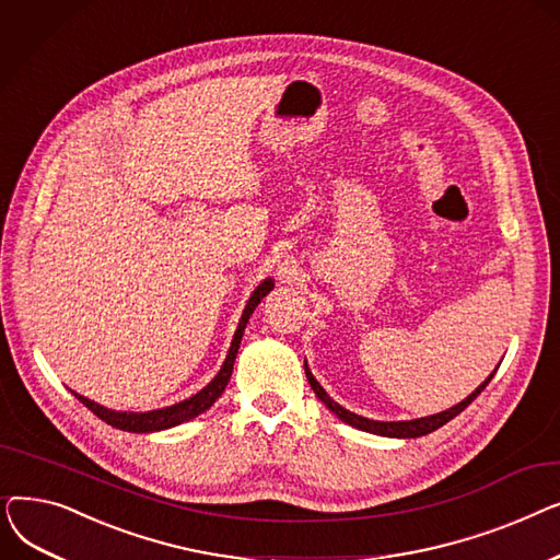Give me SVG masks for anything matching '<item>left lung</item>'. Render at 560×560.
<instances>
[{"instance_id": "1", "label": "left lung", "mask_w": 560, "mask_h": 560, "mask_svg": "<svg viewBox=\"0 0 560 560\" xmlns=\"http://www.w3.org/2000/svg\"><path fill=\"white\" fill-rule=\"evenodd\" d=\"M497 368H499V365H497ZM497 368H494V372H497ZM304 370H306V378H308V384H311L313 393L317 395V399H319L322 404H325L338 420H342L345 424L354 427V429H361V431H368V433H374V435H386V438H420V435H427V433L440 429L443 424H447L450 420H454L458 413H463V410L483 393V388L490 384V378L494 376V372H492L472 395H467V397H465L463 401H458L456 406H452V408H447V410H440V413H435V416H427V418H418V420L381 422V420H370V418L357 416V413H351V410L342 408L338 401H334V399L327 395L325 388L319 386V381L313 376V372L308 370V363H306V361H304Z\"/></svg>"}]
</instances>
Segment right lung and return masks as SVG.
Here are the masks:
<instances>
[{
	"mask_svg": "<svg viewBox=\"0 0 560 560\" xmlns=\"http://www.w3.org/2000/svg\"><path fill=\"white\" fill-rule=\"evenodd\" d=\"M275 288V279L268 277L262 279L256 290L252 292V298L247 300V306L241 315V322H238V329H235L233 334V340H231V347H229V354L220 368V372L211 378V384H206L199 393H195L192 397L179 401V404H172V406H165V408H156V410H144V413H133V410H113V408H106L93 399H88L83 395H77L74 397L85 406L91 408L93 413L104 420L106 424L115 427V429H122V431H133V433H154V431H163V429H172L176 424L182 422H188L197 416H201L203 410H209L215 399L224 393L229 378H231V372H233V363H235V354H238L241 349V340H243V334H245V327L247 322L252 317V313L256 311V306L260 304V300L268 295V292Z\"/></svg>",
	"mask_w": 560,
	"mask_h": 560,
	"instance_id": "obj_1",
	"label": "right lung"
}]
</instances>
